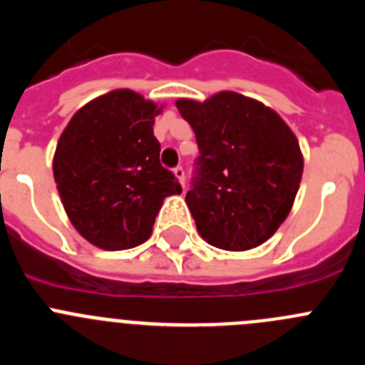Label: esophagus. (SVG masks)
<instances>
[{"label": "esophagus", "instance_id": "esophagus-1", "mask_svg": "<svg viewBox=\"0 0 365 365\" xmlns=\"http://www.w3.org/2000/svg\"><path fill=\"white\" fill-rule=\"evenodd\" d=\"M173 175H175V179L179 180L180 186L185 188V170H182V166H177V168L173 170Z\"/></svg>", "mask_w": 365, "mask_h": 365}]
</instances>
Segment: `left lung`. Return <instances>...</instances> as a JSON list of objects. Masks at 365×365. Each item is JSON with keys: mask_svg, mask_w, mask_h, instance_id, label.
Wrapping results in <instances>:
<instances>
[{"mask_svg": "<svg viewBox=\"0 0 365 365\" xmlns=\"http://www.w3.org/2000/svg\"><path fill=\"white\" fill-rule=\"evenodd\" d=\"M199 145L186 205L197 232L226 252L266 242L292 212L304 172L299 139L273 108L242 93L177 99Z\"/></svg>", "mask_w": 365, "mask_h": 365, "instance_id": "obj_1", "label": "left lung"}]
</instances>
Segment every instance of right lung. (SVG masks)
Returning <instances> with one entry per match:
<instances>
[{"label": "right lung", "instance_id": "1", "mask_svg": "<svg viewBox=\"0 0 365 365\" xmlns=\"http://www.w3.org/2000/svg\"><path fill=\"white\" fill-rule=\"evenodd\" d=\"M163 105L128 88L92 99L73 113L53 153V180L73 228L106 252L150 239L163 200L182 192L159 163L153 135Z\"/></svg>", "mask_w": 365, "mask_h": 365}]
</instances>
